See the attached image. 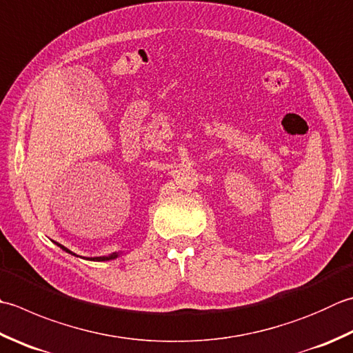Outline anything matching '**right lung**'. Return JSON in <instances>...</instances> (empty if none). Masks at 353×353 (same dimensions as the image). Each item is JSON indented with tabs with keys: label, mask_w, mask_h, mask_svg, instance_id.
<instances>
[{
	"label": "right lung",
	"mask_w": 353,
	"mask_h": 353,
	"mask_svg": "<svg viewBox=\"0 0 353 353\" xmlns=\"http://www.w3.org/2000/svg\"><path fill=\"white\" fill-rule=\"evenodd\" d=\"M61 248H62V250H64V251H67V252H70V251H68L67 250V248L65 246H62V245H59ZM117 257V255L116 254H110V255H102V257H93V260H98V261H101V260H112V259H116Z\"/></svg>",
	"instance_id": "right-lung-1"
}]
</instances>
